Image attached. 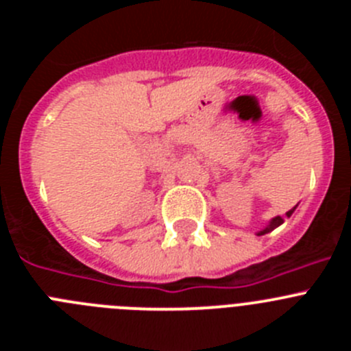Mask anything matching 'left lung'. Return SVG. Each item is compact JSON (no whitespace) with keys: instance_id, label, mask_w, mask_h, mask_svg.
Returning a JSON list of instances; mask_svg holds the SVG:
<instances>
[{"instance_id":"obj_1","label":"left lung","mask_w":351,"mask_h":351,"mask_svg":"<svg viewBox=\"0 0 351 351\" xmlns=\"http://www.w3.org/2000/svg\"><path fill=\"white\" fill-rule=\"evenodd\" d=\"M293 210H295V207H293V209L288 210V213H287V218H290L291 214H293ZM283 221H285L283 216H276V218H272L271 221H269V225L265 226V228H263V230H260V232H258V235H265V234H269V232H272V230H274V228H278V226H280L281 223H283Z\"/></svg>"}]
</instances>
